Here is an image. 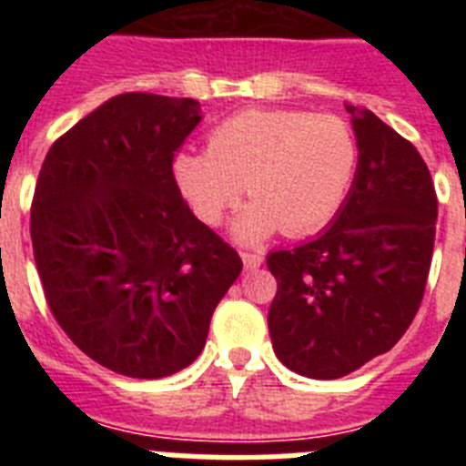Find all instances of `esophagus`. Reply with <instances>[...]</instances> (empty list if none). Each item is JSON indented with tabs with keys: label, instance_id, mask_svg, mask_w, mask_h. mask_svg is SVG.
I'll list each match as a JSON object with an SVG mask.
<instances>
[{
	"label": "esophagus",
	"instance_id": "esophagus-1",
	"mask_svg": "<svg viewBox=\"0 0 466 466\" xmlns=\"http://www.w3.org/2000/svg\"><path fill=\"white\" fill-rule=\"evenodd\" d=\"M240 257H242V263H245L247 270L258 268V266L263 263V257H261V254H257V252H242Z\"/></svg>",
	"mask_w": 466,
	"mask_h": 466
}]
</instances>
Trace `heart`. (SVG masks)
I'll list each match as a JSON object with an SVG mask.
<instances>
[{"label": "heart", "instance_id": "1", "mask_svg": "<svg viewBox=\"0 0 466 466\" xmlns=\"http://www.w3.org/2000/svg\"><path fill=\"white\" fill-rule=\"evenodd\" d=\"M357 160V135L343 118L247 109L214 127L203 154L177 156L175 177L208 224H219L247 184L254 200L233 219V236L254 245L278 228L289 238L322 228L343 205Z\"/></svg>", "mask_w": 466, "mask_h": 466}]
</instances>
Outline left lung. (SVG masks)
I'll return each mask as SVG.
<instances>
[{"label": "left lung", "mask_w": 466, "mask_h": 466, "mask_svg": "<svg viewBox=\"0 0 466 466\" xmlns=\"http://www.w3.org/2000/svg\"><path fill=\"white\" fill-rule=\"evenodd\" d=\"M360 160L329 228L268 254L278 279L270 340L287 369L333 380L392 350L422 303L436 233V191L409 139L348 105Z\"/></svg>", "instance_id": "left-lung-1"}]
</instances>
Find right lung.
Returning a JSON list of instances; mask_svg holds the SVG:
<instances>
[{
    "label": "right lung",
    "mask_w": 466,
    "mask_h": 466,
    "mask_svg": "<svg viewBox=\"0 0 466 466\" xmlns=\"http://www.w3.org/2000/svg\"><path fill=\"white\" fill-rule=\"evenodd\" d=\"M200 118L191 97L116 95L53 142L36 179L30 236L48 308L121 376L187 369L242 270L175 182L172 160Z\"/></svg>",
    "instance_id": "right-lung-1"
}]
</instances>
